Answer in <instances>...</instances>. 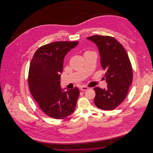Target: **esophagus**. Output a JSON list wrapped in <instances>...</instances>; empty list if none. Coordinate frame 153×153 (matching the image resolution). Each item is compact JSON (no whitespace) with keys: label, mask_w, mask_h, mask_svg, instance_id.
<instances>
[{"label":"esophagus","mask_w":153,"mask_h":153,"mask_svg":"<svg viewBox=\"0 0 153 153\" xmlns=\"http://www.w3.org/2000/svg\"><path fill=\"white\" fill-rule=\"evenodd\" d=\"M80 88H81V89L82 91H87L88 89V88L87 87H86V86H84V85L81 86Z\"/></svg>","instance_id":"obj_1"}]
</instances>
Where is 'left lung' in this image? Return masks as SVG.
Segmentation results:
<instances>
[{
    "mask_svg": "<svg viewBox=\"0 0 153 153\" xmlns=\"http://www.w3.org/2000/svg\"><path fill=\"white\" fill-rule=\"evenodd\" d=\"M97 45L107 88L95 87V105L100 109L113 110L126 98L132 81V68L128 54L117 40L109 36L93 35L87 38Z\"/></svg>",
    "mask_w": 153,
    "mask_h": 153,
    "instance_id": "1",
    "label": "left lung"
}]
</instances>
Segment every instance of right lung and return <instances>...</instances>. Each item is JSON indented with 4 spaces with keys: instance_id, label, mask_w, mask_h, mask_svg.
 Instances as JSON below:
<instances>
[{
    "instance_id": "add662e5",
    "label": "right lung",
    "mask_w": 153,
    "mask_h": 153,
    "mask_svg": "<svg viewBox=\"0 0 153 153\" xmlns=\"http://www.w3.org/2000/svg\"><path fill=\"white\" fill-rule=\"evenodd\" d=\"M78 42L59 41L39 48L29 66L28 84L39 107L48 116L63 119L75 109L79 91L77 87L63 92L60 85L64 59Z\"/></svg>"
}]
</instances>
